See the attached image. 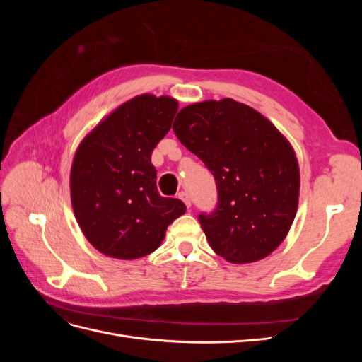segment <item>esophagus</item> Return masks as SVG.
Listing matches in <instances>:
<instances>
[{"label": "esophagus", "mask_w": 362, "mask_h": 362, "mask_svg": "<svg viewBox=\"0 0 362 362\" xmlns=\"http://www.w3.org/2000/svg\"><path fill=\"white\" fill-rule=\"evenodd\" d=\"M178 198H180L185 205H187L189 208L192 206V199H190V194H189L187 192H181V193L178 194Z\"/></svg>", "instance_id": "obj_1"}]
</instances>
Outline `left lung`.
Returning <instances> with one entry per match:
<instances>
[{"label": "left lung", "instance_id": "8db88e82", "mask_svg": "<svg viewBox=\"0 0 362 362\" xmlns=\"http://www.w3.org/2000/svg\"><path fill=\"white\" fill-rule=\"evenodd\" d=\"M173 131L216 180V210L199 214L211 249L235 264L270 255L298 211L300 175L288 140L231 98L184 107Z\"/></svg>", "mask_w": 362, "mask_h": 362}]
</instances>
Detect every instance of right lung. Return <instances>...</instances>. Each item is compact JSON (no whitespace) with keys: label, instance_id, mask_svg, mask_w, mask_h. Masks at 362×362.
Segmentation results:
<instances>
[{"label":"right lung","instance_id":"add662e5","mask_svg":"<svg viewBox=\"0 0 362 362\" xmlns=\"http://www.w3.org/2000/svg\"><path fill=\"white\" fill-rule=\"evenodd\" d=\"M178 112L170 96L139 95L87 134L71 168V201L83 234L117 259L149 255L168 226L185 213L182 201L163 198L151 156Z\"/></svg>","mask_w":362,"mask_h":362}]
</instances>
